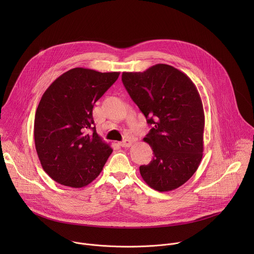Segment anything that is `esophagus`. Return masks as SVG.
<instances>
[{"instance_id": "1", "label": "esophagus", "mask_w": 254, "mask_h": 254, "mask_svg": "<svg viewBox=\"0 0 254 254\" xmlns=\"http://www.w3.org/2000/svg\"><path fill=\"white\" fill-rule=\"evenodd\" d=\"M119 144H120L121 147H123V148H128V147H130L131 144H132V140L127 138V139H125L123 141H120Z\"/></svg>"}]
</instances>
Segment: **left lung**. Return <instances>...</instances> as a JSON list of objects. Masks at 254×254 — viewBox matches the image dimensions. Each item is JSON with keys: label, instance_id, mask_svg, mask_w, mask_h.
Here are the masks:
<instances>
[{"label": "left lung", "instance_id": "obj_1", "mask_svg": "<svg viewBox=\"0 0 254 254\" xmlns=\"http://www.w3.org/2000/svg\"><path fill=\"white\" fill-rule=\"evenodd\" d=\"M123 83L152 128L143 138L154 159L139 167L151 188L175 190L197 171L203 157L205 116L200 94L181 70L156 64L143 72H123Z\"/></svg>", "mask_w": 254, "mask_h": 254}]
</instances>
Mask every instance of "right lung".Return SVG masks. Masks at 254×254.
<instances>
[{"label":"right lung","instance_id":"1","mask_svg":"<svg viewBox=\"0 0 254 254\" xmlns=\"http://www.w3.org/2000/svg\"><path fill=\"white\" fill-rule=\"evenodd\" d=\"M119 76L120 72L77 67L56 78L42 95L35 115V147L43 170L57 183L87 186L113 153L96 132L92 108Z\"/></svg>","mask_w":254,"mask_h":254}]
</instances>
